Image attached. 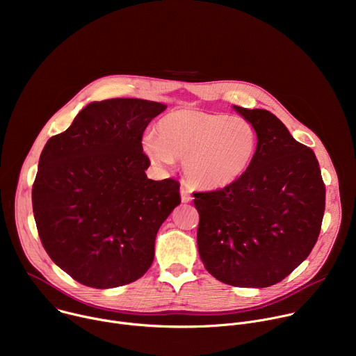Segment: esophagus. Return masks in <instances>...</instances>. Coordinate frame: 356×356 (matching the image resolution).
<instances>
[{"instance_id":"1","label":"esophagus","mask_w":356,"mask_h":356,"mask_svg":"<svg viewBox=\"0 0 356 356\" xmlns=\"http://www.w3.org/2000/svg\"><path fill=\"white\" fill-rule=\"evenodd\" d=\"M180 195H181V202H190L193 200L191 194L184 187L180 188Z\"/></svg>"}]
</instances>
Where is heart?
Listing matches in <instances>:
<instances>
[{"instance_id": "heart-1", "label": "heart", "mask_w": 356, "mask_h": 356, "mask_svg": "<svg viewBox=\"0 0 356 356\" xmlns=\"http://www.w3.org/2000/svg\"><path fill=\"white\" fill-rule=\"evenodd\" d=\"M146 156L162 169L183 161L194 188L218 191L231 187L250 169L258 152V132L249 121L198 110H176L156 125V136L142 140Z\"/></svg>"}]
</instances>
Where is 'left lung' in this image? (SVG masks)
<instances>
[{
    "label": "left lung",
    "mask_w": 356,
    "mask_h": 356,
    "mask_svg": "<svg viewBox=\"0 0 356 356\" xmlns=\"http://www.w3.org/2000/svg\"><path fill=\"white\" fill-rule=\"evenodd\" d=\"M232 108L258 132L257 158L231 187L194 193L198 253L222 283L269 287L310 255L324 217L325 186L314 152L276 115Z\"/></svg>",
    "instance_id": "obj_1"
}]
</instances>
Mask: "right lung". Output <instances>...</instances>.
I'll return each instance as SVG.
<instances>
[{"label":"right lung","instance_id":"obj_1","mask_svg":"<svg viewBox=\"0 0 356 356\" xmlns=\"http://www.w3.org/2000/svg\"><path fill=\"white\" fill-rule=\"evenodd\" d=\"M168 106L113 98L86 106L39 158L32 207L47 255L79 283L113 289L154 262L155 239L180 204L173 179L146 177L142 135Z\"/></svg>","mask_w":356,"mask_h":356}]
</instances>
